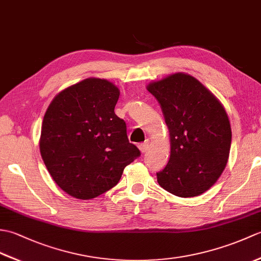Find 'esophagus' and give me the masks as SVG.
Masks as SVG:
<instances>
[{"instance_id": "esophagus-1", "label": "esophagus", "mask_w": 261, "mask_h": 261, "mask_svg": "<svg viewBox=\"0 0 261 261\" xmlns=\"http://www.w3.org/2000/svg\"><path fill=\"white\" fill-rule=\"evenodd\" d=\"M139 149H140V151L142 153H146L149 150V142L146 141V142H143V143H140Z\"/></svg>"}]
</instances>
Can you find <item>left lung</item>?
Listing matches in <instances>:
<instances>
[{"label": "left lung", "mask_w": 261, "mask_h": 261, "mask_svg": "<svg viewBox=\"0 0 261 261\" xmlns=\"http://www.w3.org/2000/svg\"><path fill=\"white\" fill-rule=\"evenodd\" d=\"M147 90L162 108L170 136V158L158 184L179 197L206 192L224 170L231 147L230 121L222 104L193 76L177 73Z\"/></svg>", "instance_id": "8db88e82"}]
</instances>
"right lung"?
<instances>
[{"mask_svg": "<svg viewBox=\"0 0 261 261\" xmlns=\"http://www.w3.org/2000/svg\"><path fill=\"white\" fill-rule=\"evenodd\" d=\"M119 96L111 82L86 79L60 92L46 111L40 153L53 179L70 196L91 199L111 190L141 154L114 113Z\"/></svg>", "mask_w": 261, "mask_h": 261, "instance_id": "right-lung-1", "label": "right lung"}]
</instances>
